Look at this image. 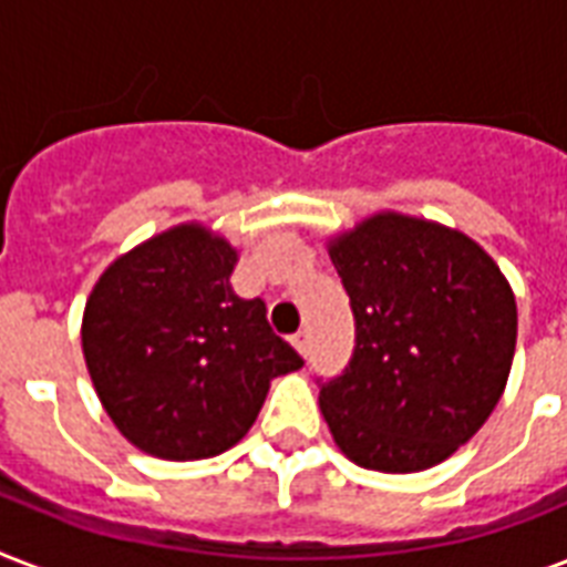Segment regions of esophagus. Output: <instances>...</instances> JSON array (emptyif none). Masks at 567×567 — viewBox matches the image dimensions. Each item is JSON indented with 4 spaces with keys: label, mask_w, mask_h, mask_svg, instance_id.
<instances>
[{
    "label": "esophagus",
    "mask_w": 567,
    "mask_h": 567,
    "mask_svg": "<svg viewBox=\"0 0 567 567\" xmlns=\"http://www.w3.org/2000/svg\"><path fill=\"white\" fill-rule=\"evenodd\" d=\"M293 341V347H297V350H300L302 355H309V347H311V336L309 332H306V329H302V332H297V336L291 338Z\"/></svg>",
    "instance_id": "1"
}]
</instances>
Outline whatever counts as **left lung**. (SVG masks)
<instances>
[{"label": "left lung", "instance_id": "obj_1", "mask_svg": "<svg viewBox=\"0 0 567 567\" xmlns=\"http://www.w3.org/2000/svg\"><path fill=\"white\" fill-rule=\"evenodd\" d=\"M355 320L338 377L318 379L355 465L412 474L485 423L509 379L518 309L492 256L439 223L377 214L329 247Z\"/></svg>", "mask_w": 567, "mask_h": 567}]
</instances>
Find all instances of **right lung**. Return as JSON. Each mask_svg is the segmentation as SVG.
Returning <instances> with one entry per match:
<instances>
[{"mask_svg": "<svg viewBox=\"0 0 567 567\" xmlns=\"http://www.w3.org/2000/svg\"><path fill=\"white\" fill-rule=\"evenodd\" d=\"M238 252L203 226H176L100 276L84 306L82 350L105 412L137 450L188 462L238 444L270 379L302 355L244 300Z\"/></svg>", "mask_w": 567, "mask_h": 567, "instance_id": "1", "label": "right lung"}]
</instances>
